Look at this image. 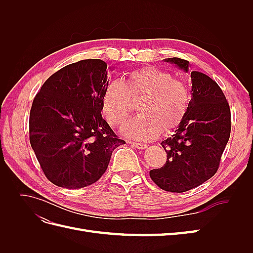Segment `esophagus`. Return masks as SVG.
Returning <instances> with one entry per match:
<instances>
[{
  "label": "esophagus",
  "instance_id": "esophagus-1",
  "mask_svg": "<svg viewBox=\"0 0 253 253\" xmlns=\"http://www.w3.org/2000/svg\"><path fill=\"white\" fill-rule=\"evenodd\" d=\"M129 144H131L133 148H136L138 150H144V149H147V147H148V145L145 143H139V142H129Z\"/></svg>",
  "mask_w": 253,
  "mask_h": 253
}]
</instances>
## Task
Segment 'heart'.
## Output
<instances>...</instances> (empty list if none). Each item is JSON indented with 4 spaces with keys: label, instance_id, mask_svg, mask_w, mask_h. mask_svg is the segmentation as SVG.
Wrapping results in <instances>:
<instances>
[{
    "label": "heart",
    "instance_id": "b5f03b06",
    "mask_svg": "<svg viewBox=\"0 0 253 253\" xmlns=\"http://www.w3.org/2000/svg\"><path fill=\"white\" fill-rule=\"evenodd\" d=\"M142 97L137 115L122 133L136 140H153L160 132H169L180 125L191 103L187 84L169 72L147 66L127 74L126 81L113 80L102 97V113L112 126L119 127L132 112L131 98Z\"/></svg>",
    "mask_w": 253,
    "mask_h": 253
}]
</instances>
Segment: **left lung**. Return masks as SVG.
I'll list each match as a JSON object with an SVG mask.
<instances>
[{
    "mask_svg": "<svg viewBox=\"0 0 253 253\" xmlns=\"http://www.w3.org/2000/svg\"><path fill=\"white\" fill-rule=\"evenodd\" d=\"M166 62L189 72V61L168 58ZM191 103L175 133L164 140L167 162L150 171L156 185L169 192H186L216 173L230 137L231 113L218 84L201 72H191Z\"/></svg>",
    "mask_w": 253,
    "mask_h": 253,
    "instance_id": "left-lung-1",
    "label": "left lung"
}]
</instances>
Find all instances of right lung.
Instances as JSON below:
<instances>
[{
    "label": "right lung",
    "mask_w": 253,
    "mask_h": 253,
    "mask_svg": "<svg viewBox=\"0 0 253 253\" xmlns=\"http://www.w3.org/2000/svg\"><path fill=\"white\" fill-rule=\"evenodd\" d=\"M108 64L100 59L66 65L44 82L33 101L29 140L53 185L80 189L108 169L113 151L126 143L101 115Z\"/></svg>",
    "instance_id": "obj_1"
}]
</instances>
